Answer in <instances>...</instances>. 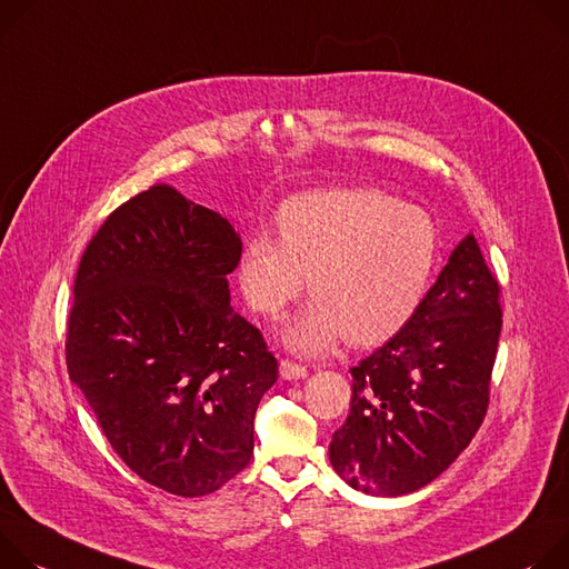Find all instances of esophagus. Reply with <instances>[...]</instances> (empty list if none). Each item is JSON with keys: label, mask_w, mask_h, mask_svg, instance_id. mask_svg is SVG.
<instances>
[{"label": "esophagus", "mask_w": 569, "mask_h": 569, "mask_svg": "<svg viewBox=\"0 0 569 569\" xmlns=\"http://www.w3.org/2000/svg\"><path fill=\"white\" fill-rule=\"evenodd\" d=\"M280 375L284 380H300V377H307V366L296 363L291 359H282L280 361Z\"/></svg>", "instance_id": "34e87169"}]
</instances>
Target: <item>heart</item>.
<instances>
[{
    "instance_id": "b5f03b06",
    "label": "heart",
    "mask_w": 569,
    "mask_h": 569,
    "mask_svg": "<svg viewBox=\"0 0 569 569\" xmlns=\"http://www.w3.org/2000/svg\"><path fill=\"white\" fill-rule=\"evenodd\" d=\"M438 262V230L418 206L380 189H319L278 212V239L252 234L237 278L248 305L278 319L302 291L313 300L287 323L284 343L302 355L382 343L422 305Z\"/></svg>"
}]
</instances>
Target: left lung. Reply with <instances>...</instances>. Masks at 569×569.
I'll list each match as a JSON object with an SVG mask.
<instances>
[{
	"instance_id": "left-lung-1",
	"label": "left lung",
	"mask_w": 569,
	"mask_h": 569,
	"mask_svg": "<svg viewBox=\"0 0 569 569\" xmlns=\"http://www.w3.org/2000/svg\"><path fill=\"white\" fill-rule=\"evenodd\" d=\"M499 293L470 232L411 321L350 368V413L332 436L330 461L352 488L413 492L470 446L490 402Z\"/></svg>"
}]
</instances>
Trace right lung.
<instances>
[{"instance_id":"right-lung-1","label":"right lung","mask_w":569,"mask_h":569,"mask_svg":"<svg viewBox=\"0 0 569 569\" xmlns=\"http://www.w3.org/2000/svg\"><path fill=\"white\" fill-rule=\"evenodd\" d=\"M241 239L221 214L156 182L90 239L66 359L119 459L147 483L201 497L241 472L278 380L262 332L232 309Z\"/></svg>"}]
</instances>
